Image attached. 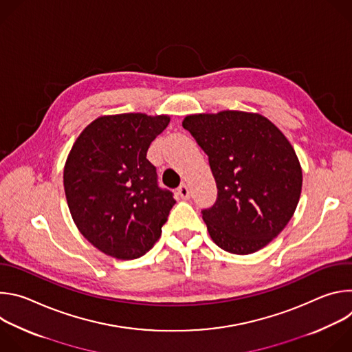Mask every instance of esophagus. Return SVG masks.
<instances>
[{"mask_svg":"<svg viewBox=\"0 0 352 352\" xmlns=\"http://www.w3.org/2000/svg\"><path fill=\"white\" fill-rule=\"evenodd\" d=\"M178 195H179L182 199H189V196H190V190H189L188 185H185V184L179 185V188H178Z\"/></svg>","mask_w":352,"mask_h":352,"instance_id":"1","label":"esophagus"}]
</instances>
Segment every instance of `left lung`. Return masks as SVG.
I'll return each instance as SVG.
<instances>
[{
	"instance_id": "left-lung-1",
	"label": "left lung",
	"mask_w": 352,
	"mask_h": 352,
	"mask_svg": "<svg viewBox=\"0 0 352 352\" xmlns=\"http://www.w3.org/2000/svg\"><path fill=\"white\" fill-rule=\"evenodd\" d=\"M182 126L208 155L217 185L202 209L212 239L227 252L254 254L291 220L302 188L292 146L267 118L243 111L195 114Z\"/></svg>"
}]
</instances>
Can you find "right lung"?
<instances>
[{
  "mask_svg": "<svg viewBox=\"0 0 352 352\" xmlns=\"http://www.w3.org/2000/svg\"><path fill=\"white\" fill-rule=\"evenodd\" d=\"M168 122L140 113L100 117L71 148L64 168L69 212L82 235L109 256L129 261L148 252L175 205L146 159Z\"/></svg>",
  "mask_w": 352,
  "mask_h": 352,
  "instance_id": "right-lung-1",
  "label": "right lung"
}]
</instances>
